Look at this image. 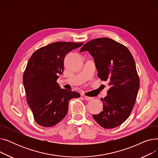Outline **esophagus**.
Wrapping results in <instances>:
<instances>
[{"instance_id": "34e87169", "label": "esophagus", "mask_w": 158, "mask_h": 158, "mask_svg": "<svg viewBox=\"0 0 158 158\" xmlns=\"http://www.w3.org/2000/svg\"><path fill=\"white\" fill-rule=\"evenodd\" d=\"M83 98L85 99L86 101H90V100H92V99H93V98H94L93 97H88V96H86V95H83Z\"/></svg>"}]
</instances>
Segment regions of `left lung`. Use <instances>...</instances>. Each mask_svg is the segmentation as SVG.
<instances>
[{
  "label": "left lung",
  "mask_w": 158,
  "mask_h": 158,
  "mask_svg": "<svg viewBox=\"0 0 158 158\" xmlns=\"http://www.w3.org/2000/svg\"><path fill=\"white\" fill-rule=\"evenodd\" d=\"M83 51L94 57L98 77L110 86L101 98L103 111L92 117L105 129L117 127L128 118L136 100L139 79L134 58L126 46L108 38L88 41L80 50Z\"/></svg>",
  "instance_id": "1"
}]
</instances>
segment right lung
<instances>
[{
  "mask_svg": "<svg viewBox=\"0 0 158 158\" xmlns=\"http://www.w3.org/2000/svg\"><path fill=\"white\" fill-rule=\"evenodd\" d=\"M83 43L57 42L41 47L32 54L23 72L27 102L40 126L52 127L62 120L71 98L80 94L61 89L56 82L64 70V58Z\"/></svg>",
  "mask_w": 158,
  "mask_h": 158,
  "instance_id": "add662e5",
  "label": "right lung"
}]
</instances>
